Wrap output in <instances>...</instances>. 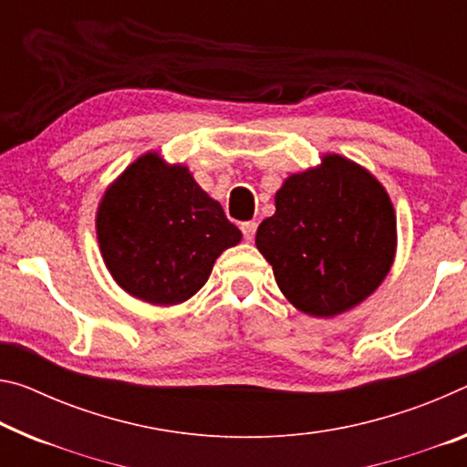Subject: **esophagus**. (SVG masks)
Returning a JSON list of instances; mask_svg holds the SVG:
<instances>
[{"label": "esophagus", "instance_id": "1", "mask_svg": "<svg viewBox=\"0 0 467 467\" xmlns=\"http://www.w3.org/2000/svg\"><path fill=\"white\" fill-rule=\"evenodd\" d=\"M241 231H243V234H245L247 241H254L255 231H257V224H255V222H243Z\"/></svg>", "mask_w": 467, "mask_h": 467}]
</instances>
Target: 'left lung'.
Here are the masks:
<instances>
[{
    "label": "left lung",
    "instance_id": "8db88e82",
    "mask_svg": "<svg viewBox=\"0 0 467 467\" xmlns=\"http://www.w3.org/2000/svg\"><path fill=\"white\" fill-rule=\"evenodd\" d=\"M255 234L293 307L335 317L366 301L393 268L397 213L382 182L345 155L288 174Z\"/></svg>",
    "mask_w": 467,
    "mask_h": 467
}]
</instances>
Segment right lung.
Segmentation results:
<instances>
[{"label":"right lung","instance_id":"obj_1","mask_svg":"<svg viewBox=\"0 0 467 467\" xmlns=\"http://www.w3.org/2000/svg\"><path fill=\"white\" fill-rule=\"evenodd\" d=\"M108 272L130 297L179 306L210 278L243 234L184 164L147 151L108 184L95 213Z\"/></svg>","mask_w":467,"mask_h":467}]
</instances>
